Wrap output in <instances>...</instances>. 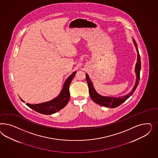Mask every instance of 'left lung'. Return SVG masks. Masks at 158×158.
Segmentation results:
<instances>
[{
    "instance_id": "obj_1",
    "label": "left lung",
    "mask_w": 158,
    "mask_h": 158,
    "mask_svg": "<svg viewBox=\"0 0 158 158\" xmlns=\"http://www.w3.org/2000/svg\"><path fill=\"white\" fill-rule=\"evenodd\" d=\"M133 42H134V45L136 48L137 52V61L135 65V72L136 73V81H135V84L134 85V87L133 90L126 96L122 97H104L100 95L97 93V91L95 90L94 87L93 86V84L91 83V81L88 76V75L86 73V81L88 84L89 86V94L91 97L92 100L94 102L97 104H99L101 106H105V107H110L112 108H114L116 107H118V106L121 105L123 102H124L125 101L127 100L129 98L130 96H131L134 91L135 90L137 87L139 85V77H140V70H141V60H140V56L139 54V49L137 46V43L135 42V40L133 39Z\"/></svg>"
}]
</instances>
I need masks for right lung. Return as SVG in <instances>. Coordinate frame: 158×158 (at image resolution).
Listing matches in <instances>:
<instances>
[{"label":"right lung","mask_w":158,"mask_h":158,"mask_svg":"<svg viewBox=\"0 0 158 158\" xmlns=\"http://www.w3.org/2000/svg\"><path fill=\"white\" fill-rule=\"evenodd\" d=\"M76 73L77 72H73L67 78L61 93L54 100L38 104H30L28 103H27L26 104L36 112L44 115H51L61 110L67 105L69 101L70 97L69 85ZM20 99L24 102V101L21 98Z\"/></svg>","instance_id":"right-lung-1"}]
</instances>
